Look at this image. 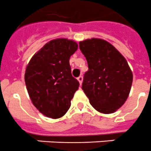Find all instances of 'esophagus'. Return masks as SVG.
I'll list each match as a JSON object with an SVG mask.
<instances>
[{"label": "esophagus", "mask_w": 151, "mask_h": 151, "mask_svg": "<svg viewBox=\"0 0 151 151\" xmlns=\"http://www.w3.org/2000/svg\"><path fill=\"white\" fill-rule=\"evenodd\" d=\"M77 81H79L80 84H82V82H83V77H82V76H79V77H77Z\"/></svg>", "instance_id": "34e87169"}]
</instances>
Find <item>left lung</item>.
Returning a JSON list of instances; mask_svg holds the SVG:
<instances>
[{
	"label": "left lung",
	"instance_id": "obj_1",
	"mask_svg": "<svg viewBox=\"0 0 151 151\" xmlns=\"http://www.w3.org/2000/svg\"><path fill=\"white\" fill-rule=\"evenodd\" d=\"M89 70L83 77L82 90L98 112H115L126 101L133 74L126 59L115 47L100 39L80 42Z\"/></svg>",
	"mask_w": 151,
	"mask_h": 151
}]
</instances>
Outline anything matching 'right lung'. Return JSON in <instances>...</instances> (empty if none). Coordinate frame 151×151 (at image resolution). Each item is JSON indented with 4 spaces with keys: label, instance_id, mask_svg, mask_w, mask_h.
<instances>
[{
    "label": "right lung",
    "instance_id": "add662e5",
    "mask_svg": "<svg viewBox=\"0 0 151 151\" xmlns=\"http://www.w3.org/2000/svg\"><path fill=\"white\" fill-rule=\"evenodd\" d=\"M77 47L73 40L54 39L35 54L27 65L25 82L28 93L36 108L47 117H62L78 90L80 83L72 76L69 63Z\"/></svg>",
    "mask_w": 151,
    "mask_h": 151
}]
</instances>
